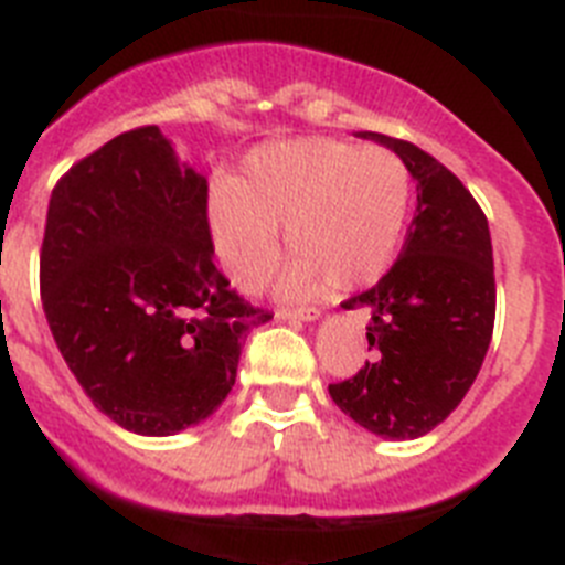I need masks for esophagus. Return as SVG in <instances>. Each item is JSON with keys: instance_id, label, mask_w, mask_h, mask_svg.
Wrapping results in <instances>:
<instances>
[{"instance_id": "esophagus-1", "label": "esophagus", "mask_w": 565, "mask_h": 565, "mask_svg": "<svg viewBox=\"0 0 565 565\" xmlns=\"http://www.w3.org/2000/svg\"><path fill=\"white\" fill-rule=\"evenodd\" d=\"M318 316H321L318 310H278V318H281V321H292V323L316 321Z\"/></svg>"}]
</instances>
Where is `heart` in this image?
I'll list each match as a JSON object with an SVG mask.
<instances>
[{"label": "heart", "mask_w": 565, "mask_h": 565, "mask_svg": "<svg viewBox=\"0 0 565 565\" xmlns=\"http://www.w3.org/2000/svg\"><path fill=\"white\" fill-rule=\"evenodd\" d=\"M412 204V173L395 150L341 139L258 147L238 184L210 193V233L238 289L264 287L281 262V224L296 258L289 298L375 284L395 262Z\"/></svg>", "instance_id": "heart-1"}]
</instances>
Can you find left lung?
Listing matches in <instances>:
<instances>
[{
    "label": "left lung",
    "mask_w": 565,
    "mask_h": 565,
    "mask_svg": "<svg viewBox=\"0 0 565 565\" xmlns=\"http://www.w3.org/2000/svg\"><path fill=\"white\" fill-rule=\"evenodd\" d=\"M390 147L418 181V207L398 262L375 287L343 301L370 310L375 361L330 384L338 409L381 438H420L444 424L478 377L494 330L489 222L463 181L404 139L361 134Z\"/></svg>",
    "instance_id": "1"
}]
</instances>
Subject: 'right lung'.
Returning <instances> with one entry per match:
<instances>
[{
  "mask_svg": "<svg viewBox=\"0 0 565 565\" xmlns=\"http://www.w3.org/2000/svg\"><path fill=\"white\" fill-rule=\"evenodd\" d=\"M39 287L85 395L136 435L210 418L249 330L273 318L213 264L207 179L179 164L156 125L116 136L58 179Z\"/></svg>",
  "mask_w": 565,
  "mask_h": 565,
  "instance_id": "right-lung-1",
  "label": "right lung"
}]
</instances>
